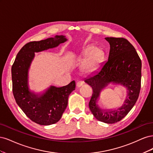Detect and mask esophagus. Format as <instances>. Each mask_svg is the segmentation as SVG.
Listing matches in <instances>:
<instances>
[{"instance_id": "esophagus-1", "label": "esophagus", "mask_w": 153, "mask_h": 153, "mask_svg": "<svg viewBox=\"0 0 153 153\" xmlns=\"http://www.w3.org/2000/svg\"><path fill=\"white\" fill-rule=\"evenodd\" d=\"M83 85V82L79 81L76 83V87H80Z\"/></svg>"}]
</instances>
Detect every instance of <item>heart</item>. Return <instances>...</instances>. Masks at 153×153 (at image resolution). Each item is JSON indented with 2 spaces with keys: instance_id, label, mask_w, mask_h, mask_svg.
Masks as SVG:
<instances>
[{
  "instance_id": "heart-1",
  "label": "heart",
  "mask_w": 153,
  "mask_h": 153,
  "mask_svg": "<svg viewBox=\"0 0 153 153\" xmlns=\"http://www.w3.org/2000/svg\"><path fill=\"white\" fill-rule=\"evenodd\" d=\"M104 55L103 50L101 48L89 45L82 50L76 57V61L78 63L83 62L81 68L83 73L90 74L99 68L103 61Z\"/></svg>"
}]
</instances>
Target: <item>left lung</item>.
Wrapping results in <instances>:
<instances>
[{
	"label": "left lung",
	"instance_id": "obj_1",
	"mask_svg": "<svg viewBox=\"0 0 153 153\" xmlns=\"http://www.w3.org/2000/svg\"><path fill=\"white\" fill-rule=\"evenodd\" d=\"M110 44L108 61L84 82L93 90L89 106L98 121L113 124L121 121L135 105L141 85L142 62L136 50L124 38H105ZM110 84L120 85L127 89L123 105L115 109H101L97 104L100 92Z\"/></svg>",
	"mask_w": 153,
	"mask_h": 153
}]
</instances>
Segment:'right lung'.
<instances>
[{"label":"right lung","instance_id":"right-lung-1","mask_svg":"<svg viewBox=\"0 0 153 153\" xmlns=\"http://www.w3.org/2000/svg\"><path fill=\"white\" fill-rule=\"evenodd\" d=\"M67 41L65 36L56 35L54 38L27 43L18 53L12 66L13 92L16 102L27 116L37 124L47 126L61 119L67 107L69 95L75 89V82L61 87L51 85L39 93L31 91L29 71L35 52L57 47Z\"/></svg>","mask_w":153,"mask_h":153}]
</instances>
